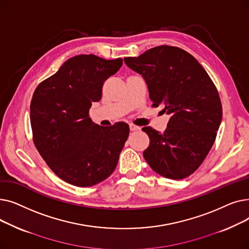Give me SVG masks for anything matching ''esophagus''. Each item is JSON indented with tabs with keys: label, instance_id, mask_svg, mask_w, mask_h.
Instances as JSON below:
<instances>
[{
	"label": "esophagus",
	"instance_id": "34e87169",
	"mask_svg": "<svg viewBox=\"0 0 249 249\" xmlns=\"http://www.w3.org/2000/svg\"><path fill=\"white\" fill-rule=\"evenodd\" d=\"M129 128H130V130H131V131H137V130H140V127L136 126L134 124H130Z\"/></svg>",
	"mask_w": 249,
	"mask_h": 249
}]
</instances>
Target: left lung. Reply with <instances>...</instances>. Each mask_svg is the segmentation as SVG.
Wrapping results in <instances>:
<instances>
[{
  "mask_svg": "<svg viewBox=\"0 0 249 249\" xmlns=\"http://www.w3.org/2000/svg\"><path fill=\"white\" fill-rule=\"evenodd\" d=\"M124 61L144 78L152 107L171 115L163 133L142 128L150 140L145 160L164 178L189 177L212 148L222 120L214 83L197 59L176 46H156Z\"/></svg>",
  "mask_w": 249,
  "mask_h": 249,
  "instance_id": "8db88e82",
  "label": "left lung"
}]
</instances>
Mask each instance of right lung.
<instances>
[{"label": "right lung", "instance_id": "obj_1", "mask_svg": "<svg viewBox=\"0 0 249 249\" xmlns=\"http://www.w3.org/2000/svg\"><path fill=\"white\" fill-rule=\"evenodd\" d=\"M122 64L121 58L76 55L34 91L30 105L33 142L51 171L71 185H97L117 166L129 135L128 124L99 126L89 111L91 103L101 100L105 81Z\"/></svg>", "mask_w": 249, "mask_h": 249}]
</instances>
